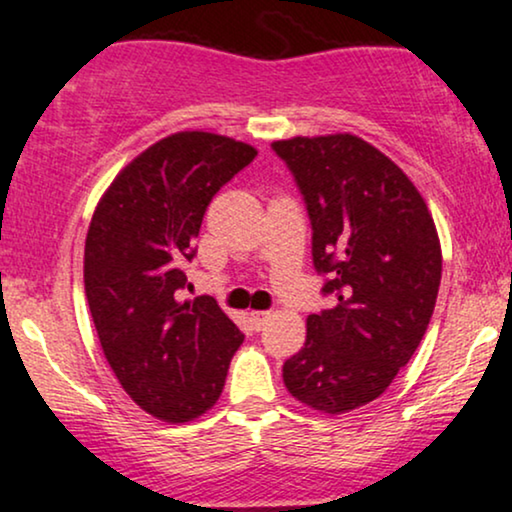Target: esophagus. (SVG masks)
Returning a JSON list of instances; mask_svg holds the SVG:
<instances>
[{"mask_svg":"<svg viewBox=\"0 0 512 512\" xmlns=\"http://www.w3.org/2000/svg\"><path fill=\"white\" fill-rule=\"evenodd\" d=\"M268 318H270L268 311H249V320H251V325H254V330H261V327L266 325Z\"/></svg>","mask_w":512,"mask_h":512,"instance_id":"34e87169","label":"esophagus"}]
</instances>
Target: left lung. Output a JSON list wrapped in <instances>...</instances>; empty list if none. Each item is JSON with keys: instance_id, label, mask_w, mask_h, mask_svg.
Returning a JSON list of instances; mask_svg holds the SVG:
<instances>
[{"instance_id": "obj_1", "label": "left lung", "mask_w": 512, "mask_h": 512, "mask_svg": "<svg viewBox=\"0 0 512 512\" xmlns=\"http://www.w3.org/2000/svg\"><path fill=\"white\" fill-rule=\"evenodd\" d=\"M313 225V263L334 308L306 318L282 368L296 401L342 415L382 396L410 361L437 304L441 244L418 187L351 132L273 142Z\"/></svg>"}]
</instances>
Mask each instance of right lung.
Returning <instances> with one entry per match:
<instances>
[{"mask_svg": "<svg viewBox=\"0 0 512 512\" xmlns=\"http://www.w3.org/2000/svg\"><path fill=\"white\" fill-rule=\"evenodd\" d=\"M256 154L216 132H173L113 178L87 230L85 294L106 361L125 394L170 425L216 406L244 342L216 301L178 292L206 206Z\"/></svg>", "mask_w": 512, "mask_h": 512, "instance_id": "obj_1", "label": "right lung"}]
</instances>
